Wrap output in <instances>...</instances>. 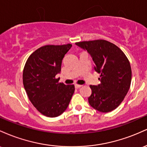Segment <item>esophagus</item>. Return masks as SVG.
Masks as SVG:
<instances>
[{
	"label": "esophagus",
	"instance_id": "34e87169",
	"mask_svg": "<svg viewBox=\"0 0 147 147\" xmlns=\"http://www.w3.org/2000/svg\"><path fill=\"white\" fill-rule=\"evenodd\" d=\"M75 86L76 88H81L82 86V85H79V84H75Z\"/></svg>",
	"mask_w": 147,
	"mask_h": 147
}]
</instances>
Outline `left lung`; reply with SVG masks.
<instances>
[{"label":"left lung","mask_w":147,"mask_h":147,"mask_svg":"<svg viewBox=\"0 0 147 147\" xmlns=\"http://www.w3.org/2000/svg\"><path fill=\"white\" fill-rule=\"evenodd\" d=\"M76 45L90 53L95 70L101 74L100 84L90 86L89 104L102 113L113 111L124 100L131 86L132 72L127 57L117 45L104 39L77 42Z\"/></svg>","instance_id":"8db88e82"}]
</instances>
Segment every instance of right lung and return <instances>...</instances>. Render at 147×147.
<instances>
[{
    "mask_svg": "<svg viewBox=\"0 0 147 147\" xmlns=\"http://www.w3.org/2000/svg\"><path fill=\"white\" fill-rule=\"evenodd\" d=\"M72 44L46 45L28 57L23 72V83L30 101L43 115L55 117L66 110L75 86L59 83L62 60Z\"/></svg>",
    "mask_w": 147,
    "mask_h": 147,
    "instance_id": "right-lung-1",
    "label": "right lung"
}]
</instances>
